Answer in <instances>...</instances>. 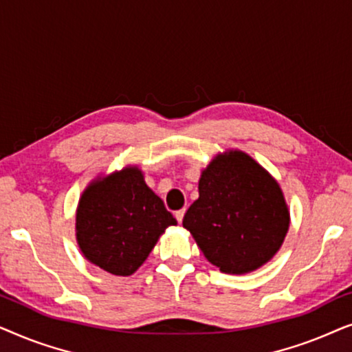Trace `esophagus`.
<instances>
[{
	"instance_id": "1",
	"label": "esophagus",
	"mask_w": 352,
	"mask_h": 352,
	"mask_svg": "<svg viewBox=\"0 0 352 352\" xmlns=\"http://www.w3.org/2000/svg\"><path fill=\"white\" fill-rule=\"evenodd\" d=\"M184 214H186V210H179V211H176L175 213V218L177 219V223H182V218H184Z\"/></svg>"
}]
</instances>
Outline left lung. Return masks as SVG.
Returning <instances> with one entry per match:
<instances>
[{
    "mask_svg": "<svg viewBox=\"0 0 352 352\" xmlns=\"http://www.w3.org/2000/svg\"><path fill=\"white\" fill-rule=\"evenodd\" d=\"M288 224L280 187L240 151L218 155L204 170L199 199L182 219L205 258L226 274L266 264L280 248Z\"/></svg>",
    "mask_w": 352,
    "mask_h": 352,
    "instance_id": "1",
    "label": "left lung"
}]
</instances>
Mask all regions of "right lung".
Listing matches in <instances>:
<instances>
[{
	"instance_id": "add662e5",
	"label": "right lung",
	"mask_w": 352,
	"mask_h": 352,
	"mask_svg": "<svg viewBox=\"0 0 352 352\" xmlns=\"http://www.w3.org/2000/svg\"><path fill=\"white\" fill-rule=\"evenodd\" d=\"M176 219L148 189L138 168L93 182L76 210V240L91 263L113 276H131Z\"/></svg>"
}]
</instances>
